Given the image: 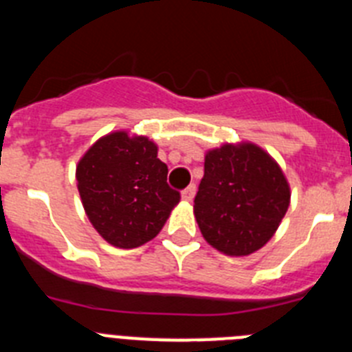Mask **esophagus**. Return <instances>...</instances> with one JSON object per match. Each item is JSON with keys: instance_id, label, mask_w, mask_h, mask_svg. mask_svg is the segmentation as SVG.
I'll use <instances>...</instances> for the list:
<instances>
[{"instance_id": "obj_1", "label": "esophagus", "mask_w": 352, "mask_h": 352, "mask_svg": "<svg viewBox=\"0 0 352 352\" xmlns=\"http://www.w3.org/2000/svg\"><path fill=\"white\" fill-rule=\"evenodd\" d=\"M194 197H195V185H188L185 190L182 192V199L185 201V203H192Z\"/></svg>"}]
</instances>
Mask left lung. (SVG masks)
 <instances>
[{
  "mask_svg": "<svg viewBox=\"0 0 352 352\" xmlns=\"http://www.w3.org/2000/svg\"><path fill=\"white\" fill-rule=\"evenodd\" d=\"M291 203L275 158L254 142L208 149L194 214L204 239L226 256H250L268 243Z\"/></svg>",
  "mask_w": 352,
  "mask_h": 352,
  "instance_id": "left-lung-1",
  "label": "left lung"
}]
</instances>
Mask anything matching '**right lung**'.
<instances>
[{"mask_svg":"<svg viewBox=\"0 0 352 352\" xmlns=\"http://www.w3.org/2000/svg\"><path fill=\"white\" fill-rule=\"evenodd\" d=\"M157 155L158 146L146 135L116 130L93 142L77 164L84 211L113 247L138 248L151 241L179 203Z\"/></svg>","mask_w":352,"mask_h":352,"instance_id":"obj_1","label":"right lung"}]
</instances>
